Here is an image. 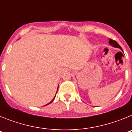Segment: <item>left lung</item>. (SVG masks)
<instances>
[{"label": "left lung", "mask_w": 132, "mask_h": 132, "mask_svg": "<svg viewBox=\"0 0 132 132\" xmlns=\"http://www.w3.org/2000/svg\"><path fill=\"white\" fill-rule=\"evenodd\" d=\"M108 43H109L110 45H112V46H113L114 47H116V48H120L121 50H122V47H121L120 45H119V44H118L117 42H116V41L113 40V39H110ZM122 51H123V50H122Z\"/></svg>", "instance_id": "8db88e82"}]
</instances>
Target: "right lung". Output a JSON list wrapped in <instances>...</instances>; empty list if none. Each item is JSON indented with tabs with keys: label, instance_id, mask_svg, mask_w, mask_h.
Masks as SVG:
<instances>
[{
	"label": "right lung",
	"instance_id": "obj_1",
	"mask_svg": "<svg viewBox=\"0 0 132 132\" xmlns=\"http://www.w3.org/2000/svg\"><path fill=\"white\" fill-rule=\"evenodd\" d=\"M58 87H59V86H58ZM57 90H58V88H57ZM57 93H56V94H57ZM55 96H56V94H55ZM55 96H54V98H53V100H52V101H51V102H49V103H48V104H46V105H48L49 104H50V103H52V102H53V100H54V98H55Z\"/></svg>",
	"mask_w": 132,
	"mask_h": 132
}]
</instances>
